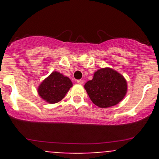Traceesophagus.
<instances>
[{
  "label": "esophagus",
  "mask_w": 159,
  "mask_h": 159,
  "mask_svg": "<svg viewBox=\"0 0 159 159\" xmlns=\"http://www.w3.org/2000/svg\"><path fill=\"white\" fill-rule=\"evenodd\" d=\"M76 82H77V84H84V80H77Z\"/></svg>",
  "instance_id": "esophagus-1"
}]
</instances>
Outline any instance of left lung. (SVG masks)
Here are the masks:
<instances>
[{"mask_svg": "<svg viewBox=\"0 0 159 159\" xmlns=\"http://www.w3.org/2000/svg\"><path fill=\"white\" fill-rule=\"evenodd\" d=\"M90 99L99 107H110L119 103L127 93V81L119 72L111 68H101L92 80L85 84Z\"/></svg>", "mask_w": 159, "mask_h": 159, "instance_id": "1", "label": "left lung"}]
</instances>
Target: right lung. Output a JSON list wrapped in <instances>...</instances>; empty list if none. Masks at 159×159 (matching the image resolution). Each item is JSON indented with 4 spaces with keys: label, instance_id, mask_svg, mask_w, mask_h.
<instances>
[{
    "label": "right lung",
    "instance_id": "add662e5",
    "mask_svg": "<svg viewBox=\"0 0 159 159\" xmlns=\"http://www.w3.org/2000/svg\"><path fill=\"white\" fill-rule=\"evenodd\" d=\"M71 87L72 83L68 77L53 71L39 86L38 93L46 102L56 103L65 96Z\"/></svg>",
    "mask_w": 159,
    "mask_h": 159
}]
</instances>
